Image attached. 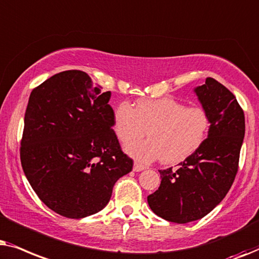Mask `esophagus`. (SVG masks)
Here are the masks:
<instances>
[{"mask_svg":"<svg viewBox=\"0 0 259 259\" xmlns=\"http://www.w3.org/2000/svg\"><path fill=\"white\" fill-rule=\"evenodd\" d=\"M147 165H144L143 163H141V162H135L134 163V170L135 171H141V170H144L147 169Z\"/></svg>","mask_w":259,"mask_h":259,"instance_id":"obj_1","label":"esophagus"}]
</instances>
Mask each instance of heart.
<instances>
[{"label":"heart","mask_w":259,"mask_h":259,"mask_svg":"<svg viewBox=\"0 0 259 259\" xmlns=\"http://www.w3.org/2000/svg\"><path fill=\"white\" fill-rule=\"evenodd\" d=\"M113 127L124 146L144 137L150 140L132 145L126 151L142 161L160 157L167 164L178 163L194 154L207 137L209 117L200 106H187L171 97L141 99L136 108L127 102L117 106Z\"/></svg>","instance_id":"b5f03b06"}]
</instances>
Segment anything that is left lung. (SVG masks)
<instances>
[{
  "label": "left lung",
  "instance_id": "left-lung-1",
  "mask_svg": "<svg viewBox=\"0 0 259 259\" xmlns=\"http://www.w3.org/2000/svg\"><path fill=\"white\" fill-rule=\"evenodd\" d=\"M194 91L208 113V137L178 169L158 170L160 187L148 195L155 214L178 224L204 218L225 198L237 175L245 135L244 111L230 90L208 77Z\"/></svg>",
  "mask_w": 259,
  "mask_h": 259
}]
</instances>
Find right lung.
I'll return each instance as SVG.
<instances>
[{
  "instance_id": "add662e5",
  "label": "right lung",
  "mask_w": 259,
  "mask_h": 259,
  "mask_svg": "<svg viewBox=\"0 0 259 259\" xmlns=\"http://www.w3.org/2000/svg\"><path fill=\"white\" fill-rule=\"evenodd\" d=\"M110 97L78 70L54 74L29 96L22 169L41 201L66 218L104 208L116 181L133 170L112 130Z\"/></svg>"
}]
</instances>
